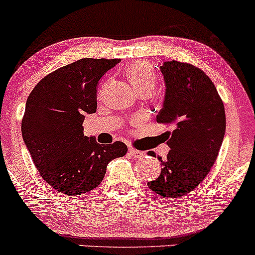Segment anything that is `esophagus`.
<instances>
[{
	"label": "esophagus",
	"instance_id": "obj_1",
	"mask_svg": "<svg viewBox=\"0 0 255 255\" xmlns=\"http://www.w3.org/2000/svg\"><path fill=\"white\" fill-rule=\"evenodd\" d=\"M129 155L133 156L134 158H140V157H142V156H144V152H142V151H140V150L134 149V147H129Z\"/></svg>",
	"mask_w": 255,
	"mask_h": 255
}]
</instances>
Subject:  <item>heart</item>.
Instances as JSON below:
<instances>
[{"label": "heart", "instance_id": "obj_1", "mask_svg": "<svg viewBox=\"0 0 255 255\" xmlns=\"http://www.w3.org/2000/svg\"><path fill=\"white\" fill-rule=\"evenodd\" d=\"M128 80L130 81L134 88L138 92H150L156 83V74L152 66L145 60H135L130 63L126 70ZM108 83L103 87V91L106 88Z\"/></svg>", "mask_w": 255, "mask_h": 255}]
</instances>
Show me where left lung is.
<instances>
[{"mask_svg": "<svg viewBox=\"0 0 255 255\" xmlns=\"http://www.w3.org/2000/svg\"><path fill=\"white\" fill-rule=\"evenodd\" d=\"M161 71L167 88L156 121L173 125L174 130L167 158H158L161 174L147 186L163 198H177L194 191L215 163L225 134V109L214 83L197 66L170 60Z\"/></svg>", "mask_w": 255, "mask_h": 255, "instance_id": "obj_1", "label": "left lung"}]
</instances>
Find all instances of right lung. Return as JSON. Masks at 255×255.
Masks as SVG:
<instances>
[{"instance_id": "1", "label": "right lung", "mask_w": 255, "mask_h": 255, "mask_svg": "<svg viewBox=\"0 0 255 255\" xmlns=\"http://www.w3.org/2000/svg\"><path fill=\"white\" fill-rule=\"evenodd\" d=\"M121 59L83 58L44 76L26 100L21 134L36 168L64 195H83L104 179L106 166L127 153L122 141L103 145L83 134L97 111V86Z\"/></svg>"}]
</instances>
